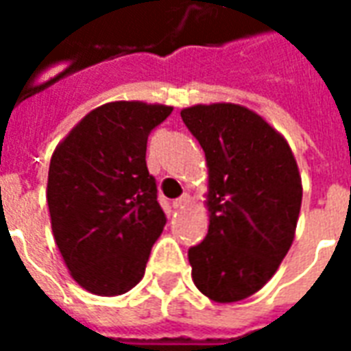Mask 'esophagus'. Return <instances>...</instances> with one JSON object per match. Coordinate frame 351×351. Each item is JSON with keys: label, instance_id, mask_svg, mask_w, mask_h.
Instances as JSON below:
<instances>
[{"label": "esophagus", "instance_id": "esophagus-1", "mask_svg": "<svg viewBox=\"0 0 351 351\" xmlns=\"http://www.w3.org/2000/svg\"><path fill=\"white\" fill-rule=\"evenodd\" d=\"M188 203H190V195L184 193V195H180V197L173 201V206H175V208H182V206H186Z\"/></svg>", "mask_w": 351, "mask_h": 351}]
</instances>
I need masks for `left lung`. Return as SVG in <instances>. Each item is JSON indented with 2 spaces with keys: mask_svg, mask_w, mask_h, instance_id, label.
<instances>
[{
  "mask_svg": "<svg viewBox=\"0 0 351 351\" xmlns=\"http://www.w3.org/2000/svg\"><path fill=\"white\" fill-rule=\"evenodd\" d=\"M205 150L210 226L188 250L191 278L216 302L243 301L271 280L293 243L302 186L286 138L233 103L184 108Z\"/></svg>",
  "mask_w": 351,
  "mask_h": 351,
  "instance_id": "obj_1",
  "label": "left lung"
}]
</instances>
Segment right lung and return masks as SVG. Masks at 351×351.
<instances>
[{"mask_svg": "<svg viewBox=\"0 0 351 351\" xmlns=\"http://www.w3.org/2000/svg\"><path fill=\"white\" fill-rule=\"evenodd\" d=\"M171 112L141 101L101 105L52 154V233L71 276L90 293L122 295L145 274L167 223L146 167V141Z\"/></svg>", "mask_w": 351, "mask_h": 351, "instance_id": "right-lung-1", "label": "right lung"}]
</instances>
